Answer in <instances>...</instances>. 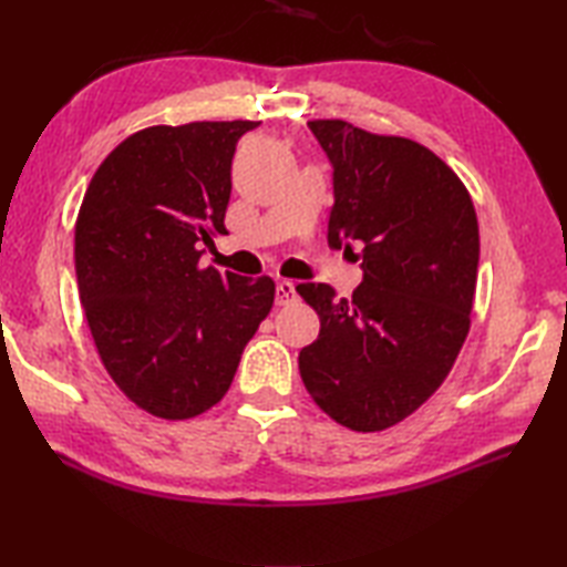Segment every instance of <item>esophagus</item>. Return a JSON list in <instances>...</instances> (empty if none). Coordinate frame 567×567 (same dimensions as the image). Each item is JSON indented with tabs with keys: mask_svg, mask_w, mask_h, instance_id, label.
<instances>
[{
	"mask_svg": "<svg viewBox=\"0 0 567 567\" xmlns=\"http://www.w3.org/2000/svg\"><path fill=\"white\" fill-rule=\"evenodd\" d=\"M297 287H295V282H290V280H280L277 282V290H275V305L277 307H285V305H292V302H297Z\"/></svg>",
	"mask_w": 567,
	"mask_h": 567,
	"instance_id": "esophagus-1",
	"label": "esophagus"
}]
</instances>
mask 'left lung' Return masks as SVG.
Wrapping results in <instances>:
<instances>
[{"mask_svg":"<svg viewBox=\"0 0 567 567\" xmlns=\"http://www.w3.org/2000/svg\"><path fill=\"white\" fill-rule=\"evenodd\" d=\"M333 167L329 246L360 252L351 299L297 285L321 331L299 351L305 388L353 431L400 424L441 388L470 329L480 231L473 199L416 141L341 118L309 122Z\"/></svg>","mask_w":567,"mask_h":567,"instance_id":"left-lung-1","label":"left lung"}]
</instances>
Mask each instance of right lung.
<instances>
[{
	"mask_svg": "<svg viewBox=\"0 0 567 567\" xmlns=\"http://www.w3.org/2000/svg\"><path fill=\"white\" fill-rule=\"evenodd\" d=\"M260 122L151 126L106 155L75 224L80 302L131 402L161 419L207 412L231 388L275 282L199 268L226 234L238 138Z\"/></svg>",
	"mask_w": 567,
	"mask_h": 567,
	"instance_id": "obj_1",
	"label": "right lung"
}]
</instances>
